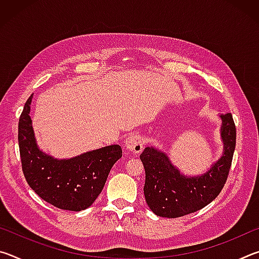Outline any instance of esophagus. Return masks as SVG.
Returning <instances> with one entry per match:
<instances>
[{
    "label": "esophagus",
    "instance_id": "1",
    "mask_svg": "<svg viewBox=\"0 0 259 259\" xmlns=\"http://www.w3.org/2000/svg\"><path fill=\"white\" fill-rule=\"evenodd\" d=\"M144 142L143 138L137 134H133L128 136V138L125 139V148L126 151L134 152L135 154H139L143 151Z\"/></svg>",
    "mask_w": 259,
    "mask_h": 259
}]
</instances>
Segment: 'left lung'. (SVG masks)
Returning a JSON list of instances; mask_svg holds the SVG:
<instances>
[{
  "label": "left lung",
  "mask_w": 259,
  "mask_h": 259,
  "mask_svg": "<svg viewBox=\"0 0 259 259\" xmlns=\"http://www.w3.org/2000/svg\"><path fill=\"white\" fill-rule=\"evenodd\" d=\"M222 119L223 154L208 171L199 176H185L164 152L146 147L140 154L145 168L144 194L147 205L156 216L177 218L204 208L224 187L235 150L236 130L231 113Z\"/></svg>",
  "instance_id": "1"
}]
</instances>
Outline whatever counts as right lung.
Returning a JSON list of instances; mask_svg holds the SVG:
<instances>
[{"instance_id": "add662e5", "label": "right lung", "mask_w": 259, "mask_h": 259, "mask_svg": "<svg viewBox=\"0 0 259 259\" xmlns=\"http://www.w3.org/2000/svg\"><path fill=\"white\" fill-rule=\"evenodd\" d=\"M33 95L26 102L18 124L21 166L30 188L55 207L71 211L89 208L103 191L120 145L89 151L71 159H56L37 146L29 116Z\"/></svg>"}]
</instances>
